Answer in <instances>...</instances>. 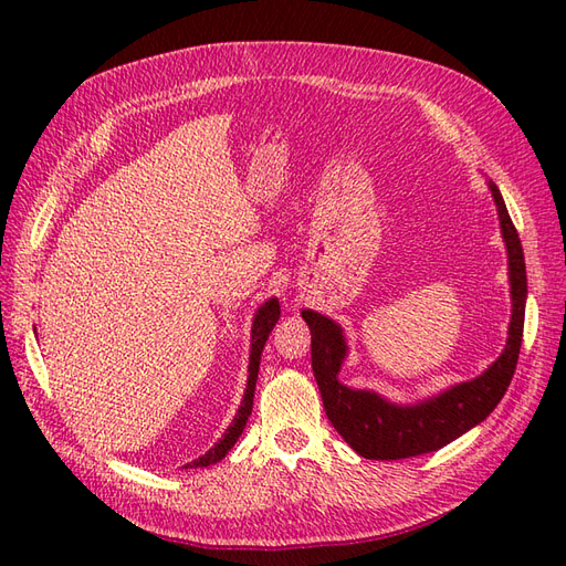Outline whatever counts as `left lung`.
Instances as JSON below:
<instances>
[{
	"label": "left lung",
	"instance_id": "1",
	"mask_svg": "<svg viewBox=\"0 0 566 566\" xmlns=\"http://www.w3.org/2000/svg\"><path fill=\"white\" fill-rule=\"evenodd\" d=\"M489 191L501 219L507 250L510 279V325L501 356L476 378L458 382L416 403H394L373 389H354L339 382V370L349 354L342 325L314 310H302L312 331V368L321 389L325 416L337 434L368 460H399L432 453L491 416L501 403L517 368L526 306V266L515 224L505 200L491 179Z\"/></svg>",
	"mask_w": 566,
	"mask_h": 566
}]
</instances>
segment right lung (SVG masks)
Wrapping results in <instances>:
<instances>
[{
    "label": "right lung",
    "instance_id": "add662e5",
    "mask_svg": "<svg viewBox=\"0 0 566 566\" xmlns=\"http://www.w3.org/2000/svg\"><path fill=\"white\" fill-rule=\"evenodd\" d=\"M279 316H281V304L276 297L266 300L260 310L254 312V318H252V331H250V366H248V385H245V394H243V401L241 406H238V413L233 418V422L229 424V430L221 434V439L214 443V447L202 453L200 458H196L193 462H186L184 468H208V465H214V462H219L221 458H224L231 449L233 443L238 441V437L243 434L245 424H248V418L252 413V399H254V385H256V373H260V361H262V352H264V345L266 339L273 331V325L279 323Z\"/></svg>",
    "mask_w": 566,
    "mask_h": 566
}]
</instances>
